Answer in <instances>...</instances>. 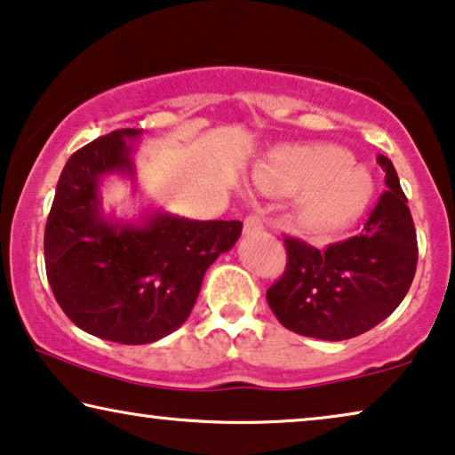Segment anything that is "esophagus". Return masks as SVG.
I'll list each match as a JSON object with an SVG mask.
<instances>
[{
  "mask_svg": "<svg viewBox=\"0 0 455 455\" xmlns=\"http://www.w3.org/2000/svg\"><path fill=\"white\" fill-rule=\"evenodd\" d=\"M243 233H245L247 236L264 233V220H261L258 214H249L245 222H243Z\"/></svg>",
  "mask_w": 455,
  "mask_h": 455,
  "instance_id": "1",
  "label": "esophagus"
}]
</instances>
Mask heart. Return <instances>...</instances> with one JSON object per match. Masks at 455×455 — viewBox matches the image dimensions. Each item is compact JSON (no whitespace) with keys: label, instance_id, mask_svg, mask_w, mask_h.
<instances>
[{"label":"heart","instance_id":"1","mask_svg":"<svg viewBox=\"0 0 455 455\" xmlns=\"http://www.w3.org/2000/svg\"><path fill=\"white\" fill-rule=\"evenodd\" d=\"M253 181L264 191L303 194L299 222L319 236L336 235L355 222L373 194L369 172L350 164L348 152L328 144L274 150L255 171Z\"/></svg>","mask_w":455,"mask_h":455}]
</instances>
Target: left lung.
Wrapping results in <instances>:
<instances>
[{"label":"left lung","instance_id":"1","mask_svg":"<svg viewBox=\"0 0 455 455\" xmlns=\"http://www.w3.org/2000/svg\"><path fill=\"white\" fill-rule=\"evenodd\" d=\"M386 185L363 233L325 249L284 239L289 264L267 289V305L294 334L348 340L392 315L417 272V230L398 172L377 158Z\"/></svg>","mask_w":455,"mask_h":455}]
</instances>
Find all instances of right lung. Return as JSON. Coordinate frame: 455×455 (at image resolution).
Returning <instances> with one entry per match:
<instances>
[{
	"instance_id": "add662e5",
	"label": "right lung",
	"mask_w": 455,
	"mask_h": 455,
	"mask_svg": "<svg viewBox=\"0 0 455 455\" xmlns=\"http://www.w3.org/2000/svg\"><path fill=\"white\" fill-rule=\"evenodd\" d=\"M142 130H115L74 152L57 181L44 228V266L63 313L88 334L148 344L181 328L204 274L239 241V220H191L146 208L117 219L102 208L108 177L136 185L133 144Z\"/></svg>"
}]
</instances>
